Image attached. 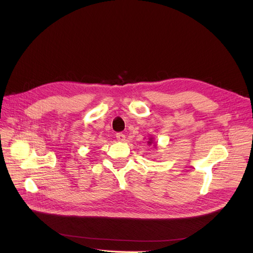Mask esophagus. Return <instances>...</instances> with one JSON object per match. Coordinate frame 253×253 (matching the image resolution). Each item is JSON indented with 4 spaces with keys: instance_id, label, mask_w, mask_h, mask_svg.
Wrapping results in <instances>:
<instances>
[{
    "instance_id": "obj_1",
    "label": "esophagus",
    "mask_w": 253,
    "mask_h": 253,
    "mask_svg": "<svg viewBox=\"0 0 253 253\" xmlns=\"http://www.w3.org/2000/svg\"><path fill=\"white\" fill-rule=\"evenodd\" d=\"M116 138L119 141H126V135L122 134V133H117L116 134Z\"/></svg>"
}]
</instances>
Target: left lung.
Here are the masks:
<instances>
[{"mask_svg": "<svg viewBox=\"0 0 253 253\" xmlns=\"http://www.w3.org/2000/svg\"><path fill=\"white\" fill-rule=\"evenodd\" d=\"M148 143H149V144H152V143H153V138H151V139L148 141Z\"/></svg>", "mask_w": 253, "mask_h": 253, "instance_id": "1", "label": "left lung"}]
</instances>
